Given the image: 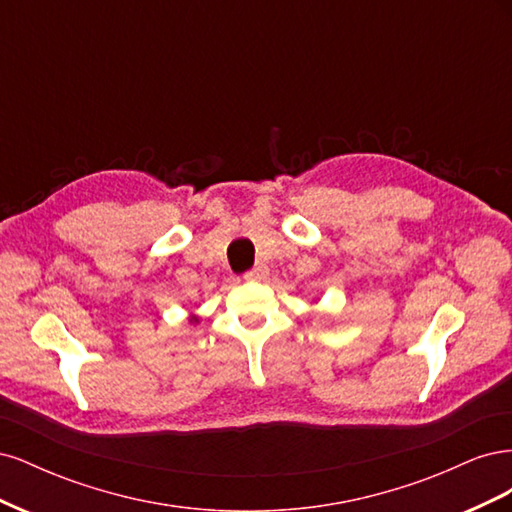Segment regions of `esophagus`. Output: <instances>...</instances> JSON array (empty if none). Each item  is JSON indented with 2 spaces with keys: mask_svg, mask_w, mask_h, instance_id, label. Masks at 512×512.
I'll return each mask as SVG.
<instances>
[{
  "mask_svg": "<svg viewBox=\"0 0 512 512\" xmlns=\"http://www.w3.org/2000/svg\"><path fill=\"white\" fill-rule=\"evenodd\" d=\"M267 275H269V269H267V265H256L254 269L247 271L243 277H245L247 282H260V280H265Z\"/></svg>",
  "mask_w": 512,
  "mask_h": 512,
  "instance_id": "obj_1",
  "label": "esophagus"
}]
</instances>
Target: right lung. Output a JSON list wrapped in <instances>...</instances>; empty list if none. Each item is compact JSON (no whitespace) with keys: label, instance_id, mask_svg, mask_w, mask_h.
I'll use <instances>...</instances> for the list:
<instances>
[{"label":"right lung","instance_id":"add662e5","mask_svg":"<svg viewBox=\"0 0 512 512\" xmlns=\"http://www.w3.org/2000/svg\"><path fill=\"white\" fill-rule=\"evenodd\" d=\"M190 322H194V324H198V316H196V314H190Z\"/></svg>","mask_w":512,"mask_h":512}]
</instances>
